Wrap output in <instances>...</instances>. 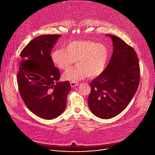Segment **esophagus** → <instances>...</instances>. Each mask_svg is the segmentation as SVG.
I'll list each match as a JSON object with an SVG mask.
<instances>
[{"mask_svg":"<svg viewBox=\"0 0 155 155\" xmlns=\"http://www.w3.org/2000/svg\"><path fill=\"white\" fill-rule=\"evenodd\" d=\"M78 84V83H75V82H71V86L72 87H75L76 86H77Z\"/></svg>","mask_w":155,"mask_h":155,"instance_id":"1","label":"esophagus"}]
</instances>
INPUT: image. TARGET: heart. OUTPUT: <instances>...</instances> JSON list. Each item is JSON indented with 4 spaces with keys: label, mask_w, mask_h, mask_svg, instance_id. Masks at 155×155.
<instances>
[{
    "label": "heart",
    "mask_w": 155,
    "mask_h": 155,
    "mask_svg": "<svg viewBox=\"0 0 155 155\" xmlns=\"http://www.w3.org/2000/svg\"><path fill=\"white\" fill-rule=\"evenodd\" d=\"M109 56L108 49L102 44L90 40H77L68 44L65 50L53 51L51 59L62 71L69 69L77 61V65L63 75L65 80L77 82L87 76L94 78L102 75Z\"/></svg>",
    "instance_id": "heart-1"
}]
</instances>
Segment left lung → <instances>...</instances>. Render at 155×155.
Masks as SVG:
<instances>
[{"label":"left lung","instance_id":"obj_1","mask_svg":"<svg viewBox=\"0 0 155 155\" xmlns=\"http://www.w3.org/2000/svg\"><path fill=\"white\" fill-rule=\"evenodd\" d=\"M114 51L104 74L90 83L87 104L91 112L102 119L120 114L134 96L140 81L139 59L134 50L120 37L106 35Z\"/></svg>","mask_w":155,"mask_h":155}]
</instances>
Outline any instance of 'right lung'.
Returning <instances> with one entry per match:
<instances>
[{
	"label": "right lung",
	"mask_w": 155,
	"mask_h": 155,
	"mask_svg": "<svg viewBox=\"0 0 155 155\" xmlns=\"http://www.w3.org/2000/svg\"><path fill=\"white\" fill-rule=\"evenodd\" d=\"M61 36L37 37L20 53L17 75L20 95L30 111L46 120L54 119L63 112L71 90L68 81H59L61 74L51 56V49Z\"/></svg>",
	"instance_id": "1"
}]
</instances>
